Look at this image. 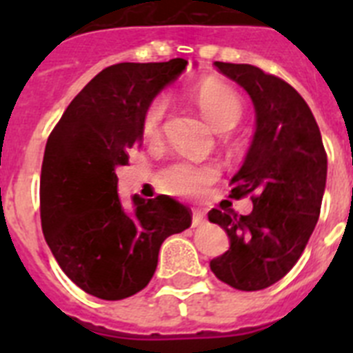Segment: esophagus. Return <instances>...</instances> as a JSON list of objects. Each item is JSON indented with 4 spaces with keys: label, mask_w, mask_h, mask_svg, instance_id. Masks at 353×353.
<instances>
[{
    "label": "esophagus",
    "mask_w": 353,
    "mask_h": 353,
    "mask_svg": "<svg viewBox=\"0 0 353 353\" xmlns=\"http://www.w3.org/2000/svg\"><path fill=\"white\" fill-rule=\"evenodd\" d=\"M205 223V215L199 210L192 212V226H199V224Z\"/></svg>",
    "instance_id": "1"
}]
</instances>
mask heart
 <instances>
[{
  "label": "heart",
  "instance_id": "heart-1",
  "mask_svg": "<svg viewBox=\"0 0 353 353\" xmlns=\"http://www.w3.org/2000/svg\"><path fill=\"white\" fill-rule=\"evenodd\" d=\"M196 102L208 123L217 132L232 130L242 118V102L230 86L219 81H208L196 92ZM170 99L155 97L146 105L141 118V130L146 138H155L161 132L162 120L166 117ZM217 179V170L208 164L174 162L159 173V182L164 191L176 196H198Z\"/></svg>",
  "mask_w": 353,
  "mask_h": 353
}]
</instances>
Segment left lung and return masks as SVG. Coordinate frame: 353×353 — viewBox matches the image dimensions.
<instances>
[{
    "instance_id": "1",
    "label": "left lung",
    "mask_w": 353,
    "mask_h": 353,
    "mask_svg": "<svg viewBox=\"0 0 353 353\" xmlns=\"http://www.w3.org/2000/svg\"><path fill=\"white\" fill-rule=\"evenodd\" d=\"M214 65L251 97L256 129L232 179V196L252 194V210L208 212L230 239L210 269L233 288L256 292L285 277L301 258L320 215L327 154L310 105L293 86L252 65Z\"/></svg>"
}]
</instances>
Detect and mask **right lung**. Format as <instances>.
I'll use <instances>...</instances> for the list:
<instances>
[{
  "label": "right lung",
  "instance_id": "right-lung-1",
  "mask_svg": "<svg viewBox=\"0 0 353 353\" xmlns=\"http://www.w3.org/2000/svg\"><path fill=\"white\" fill-rule=\"evenodd\" d=\"M185 67L174 58L104 68L49 136L40 174L42 232L61 270L93 297L120 301L141 292L162 242L191 226V212L170 196L134 194V212H125L117 176L129 150L141 145L146 105Z\"/></svg>",
  "mask_w": 353,
  "mask_h": 353
}]
</instances>
